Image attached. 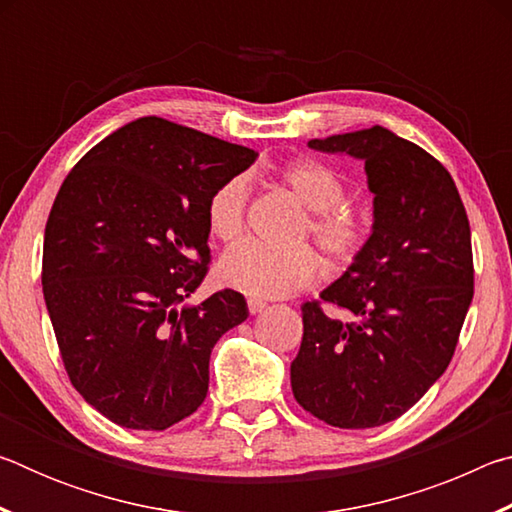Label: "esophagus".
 <instances>
[{"mask_svg": "<svg viewBox=\"0 0 512 512\" xmlns=\"http://www.w3.org/2000/svg\"><path fill=\"white\" fill-rule=\"evenodd\" d=\"M266 309V302H262V300H257V298H250L248 300V311L250 314H262V311Z\"/></svg>", "mask_w": 512, "mask_h": 512, "instance_id": "obj_1", "label": "esophagus"}]
</instances>
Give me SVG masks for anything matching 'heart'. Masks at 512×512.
<instances>
[{
    "label": "heart",
    "instance_id": "1",
    "mask_svg": "<svg viewBox=\"0 0 512 512\" xmlns=\"http://www.w3.org/2000/svg\"><path fill=\"white\" fill-rule=\"evenodd\" d=\"M280 183L309 210L302 235H309L332 264H345L366 244L368 225L359 212L343 205L345 185L332 167L314 158L284 164ZM248 183L228 178L207 201V225L221 241H235L244 232ZM318 275V259L307 246L268 248L244 241L221 257L219 277L225 287L253 298H287L309 287Z\"/></svg>",
    "mask_w": 512,
    "mask_h": 512
}]
</instances>
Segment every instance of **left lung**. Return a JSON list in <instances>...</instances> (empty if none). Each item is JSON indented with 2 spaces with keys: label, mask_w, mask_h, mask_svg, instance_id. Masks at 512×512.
<instances>
[{
  "label": "left lung",
  "mask_w": 512,
  "mask_h": 512,
  "mask_svg": "<svg viewBox=\"0 0 512 512\" xmlns=\"http://www.w3.org/2000/svg\"><path fill=\"white\" fill-rule=\"evenodd\" d=\"M307 146L361 160L375 198L368 241L320 293L354 320L302 305L293 397L332 427H379L409 411L454 357L474 296L470 221L443 164L384 126Z\"/></svg>",
  "instance_id": "1"
}]
</instances>
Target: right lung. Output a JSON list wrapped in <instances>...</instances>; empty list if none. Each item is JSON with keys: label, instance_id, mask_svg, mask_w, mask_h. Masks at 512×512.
I'll list each match as a JSON object with an SVG mask.
<instances>
[{"label": "right lung", "instance_id": "right-lung-1", "mask_svg": "<svg viewBox=\"0 0 512 512\" xmlns=\"http://www.w3.org/2000/svg\"><path fill=\"white\" fill-rule=\"evenodd\" d=\"M255 158L246 146L140 117L92 146L60 187L42 293L74 388L119 427L164 431L192 415L216 341L248 318L232 289L178 305L210 264L207 201Z\"/></svg>", "mask_w": 512, "mask_h": 512}]
</instances>
